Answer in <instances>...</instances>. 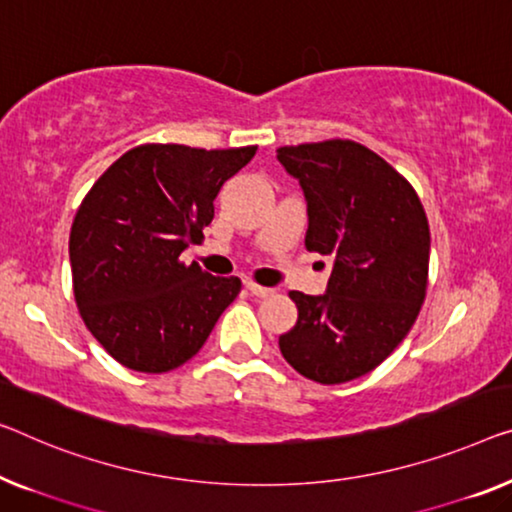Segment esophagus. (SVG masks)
Instances as JSON below:
<instances>
[{
    "label": "esophagus",
    "instance_id": "34e87169",
    "mask_svg": "<svg viewBox=\"0 0 512 512\" xmlns=\"http://www.w3.org/2000/svg\"><path fill=\"white\" fill-rule=\"evenodd\" d=\"M246 289L253 296H257V299H266V296H271L273 294V289L271 287H262V285H255L253 280H248L246 282Z\"/></svg>",
    "mask_w": 512,
    "mask_h": 512
}]
</instances>
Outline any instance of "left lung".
<instances>
[{"instance_id":"8db88e82","label":"left lung","mask_w":512,"mask_h":512,"mask_svg":"<svg viewBox=\"0 0 512 512\" xmlns=\"http://www.w3.org/2000/svg\"><path fill=\"white\" fill-rule=\"evenodd\" d=\"M308 207L305 248L329 255L326 292H292L299 319L278 345L319 384H345L386 361L414 326L427 287L430 225L409 181L352 140L280 147Z\"/></svg>"}]
</instances>
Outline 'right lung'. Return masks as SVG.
I'll list each match as a JSON object with an SVG mask.
<instances>
[{
	"instance_id": "obj_1",
	"label": "right lung",
	"mask_w": 512,
	"mask_h": 512,
	"mask_svg": "<svg viewBox=\"0 0 512 512\" xmlns=\"http://www.w3.org/2000/svg\"><path fill=\"white\" fill-rule=\"evenodd\" d=\"M257 147L142 144L105 170L75 213L73 294L91 335L135 372H170L200 352L241 292L179 255L213 220L223 183Z\"/></svg>"
}]
</instances>
